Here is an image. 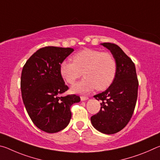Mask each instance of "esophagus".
Listing matches in <instances>:
<instances>
[{
	"instance_id": "1",
	"label": "esophagus",
	"mask_w": 160,
	"mask_h": 160,
	"mask_svg": "<svg viewBox=\"0 0 160 160\" xmlns=\"http://www.w3.org/2000/svg\"><path fill=\"white\" fill-rule=\"evenodd\" d=\"M80 99H81V101H85V100L88 99V97L81 96V97H80Z\"/></svg>"
}]
</instances>
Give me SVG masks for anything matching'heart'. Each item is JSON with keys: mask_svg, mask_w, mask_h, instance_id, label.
I'll list each match as a JSON object with an SVG mask.
<instances>
[{"mask_svg": "<svg viewBox=\"0 0 160 160\" xmlns=\"http://www.w3.org/2000/svg\"><path fill=\"white\" fill-rule=\"evenodd\" d=\"M73 62L62 61L60 74L67 83L72 85L83 74L85 78L72 86V92L85 93L97 89L106 90L115 79L117 64L109 53L85 48L72 56Z\"/></svg>", "mask_w": 160, "mask_h": 160, "instance_id": "heart-1", "label": "heart"}]
</instances>
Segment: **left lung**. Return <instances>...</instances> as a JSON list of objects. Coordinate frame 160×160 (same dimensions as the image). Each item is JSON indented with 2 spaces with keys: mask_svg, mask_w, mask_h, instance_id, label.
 <instances>
[{
  "mask_svg": "<svg viewBox=\"0 0 160 160\" xmlns=\"http://www.w3.org/2000/svg\"><path fill=\"white\" fill-rule=\"evenodd\" d=\"M101 44L112 53L117 70L109 88L94 96L102 102L99 112L91 117V123L97 131L110 135L121 131L131 120L136 104L138 80L134 63L118 46Z\"/></svg>",
  "mask_w": 160,
  "mask_h": 160,
  "instance_id": "1",
  "label": "left lung"
}]
</instances>
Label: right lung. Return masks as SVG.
I'll use <instances>...</instances> for the list:
<instances>
[{"label": "right lung", "mask_w": 160, "mask_h": 160, "mask_svg": "<svg viewBox=\"0 0 160 160\" xmlns=\"http://www.w3.org/2000/svg\"><path fill=\"white\" fill-rule=\"evenodd\" d=\"M73 51L42 48L27 61L22 71L20 88L27 112L34 125L48 133L62 131L68 125L70 107L80 101L75 94L60 97L68 90L60 74V64Z\"/></svg>", "instance_id": "1"}]
</instances>
